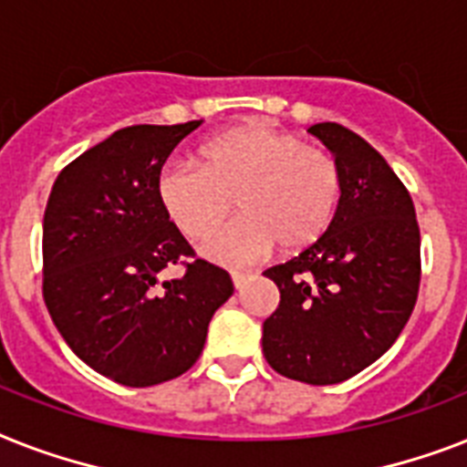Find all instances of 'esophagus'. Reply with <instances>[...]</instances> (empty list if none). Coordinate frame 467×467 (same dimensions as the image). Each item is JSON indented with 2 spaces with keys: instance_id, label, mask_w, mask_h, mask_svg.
I'll list each match as a JSON object with an SVG mask.
<instances>
[{
  "instance_id": "obj_1",
  "label": "esophagus",
  "mask_w": 467,
  "mask_h": 467,
  "mask_svg": "<svg viewBox=\"0 0 467 467\" xmlns=\"http://www.w3.org/2000/svg\"><path fill=\"white\" fill-rule=\"evenodd\" d=\"M252 278V273H246V271H233V283H234V287H237V290H240L242 285H244L246 280Z\"/></svg>"
}]
</instances>
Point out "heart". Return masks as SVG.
<instances>
[{"instance_id":"1","label":"heart","mask_w":467,"mask_h":467,"mask_svg":"<svg viewBox=\"0 0 467 467\" xmlns=\"http://www.w3.org/2000/svg\"><path fill=\"white\" fill-rule=\"evenodd\" d=\"M155 192L162 211L189 240H206L233 206L240 218L203 244L218 264H252L278 242L299 252L319 242L343 199V174L324 148L302 136L252 122L213 136L196 153V165L168 162Z\"/></svg>"}]
</instances>
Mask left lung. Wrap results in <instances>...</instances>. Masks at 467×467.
Returning a JSON list of instances; mask_svg holds the SVG:
<instances>
[{
	"mask_svg": "<svg viewBox=\"0 0 467 467\" xmlns=\"http://www.w3.org/2000/svg\"><path fill=\"white\" fill-rule=\"evenodd\" d=\"M309 131L336 155L343 199L319 242L264 271L280 305L264 321L261 345L278 374L328 386L396 343L418 302L422 261L410 192L391 165L340 124Z\"/></svg>",
	"mask_w": 467,
	"mask_h": 467,
	"instance_id": "1",
	"label": "left lung"
}]
</instances>
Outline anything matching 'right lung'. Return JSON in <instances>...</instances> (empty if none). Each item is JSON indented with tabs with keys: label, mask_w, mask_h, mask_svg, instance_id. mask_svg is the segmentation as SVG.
I'll return each mask as SVG.
<instances>
[{
	"label": "right lung",
	"mask_w": 467,
	"mask_h": 467,
	"mask_svg": "<svg viewBox=\"0 0 467 467\" xmlns=\"http://www.w3.org/2000/svg\"><path fill=\"white\" fill-rule=\"evenodd\" d=\"M201 122L119 129L55 180L43 221V297L76 358L122 386H155L199 359L230 273L196 259L155 182ZM192 258V262H187ZM185 275L157 285L162 267Z\"/></svg>",
	"instance_id": "add662e5"
}]
</instances>
